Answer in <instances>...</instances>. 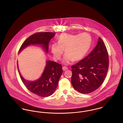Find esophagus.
I'll return each mask as SVG.
<instances>
[{
    "label": "esophagus",
    "mask_w": 123,
    "mask_h": 123,
    "mask_svg": "<svg viewBox=\"0 0 123 123\" xmlns=\"http://www.w3.org/2000/svg\"><path fill=\"white\" fill-rule=\"evenodd\" d=\"M68 68L67 67H66V66H63L62 67V70L63 71H65V70H68Z\"/></svg>",
    "instance_id": "obj_1"
}]
</instances>
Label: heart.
<instances>
[{"label":"heart","mask_w":123,"mask_h":123,"mask_svg":"<svg viewBox=\"0 0 123 123\" xmlns=\"http://www.w3.org/2000/svg\"><path fill=\"white\" fill-rule=\"evenodd\" d=\"M57 43L51 45V52L55 61L59 60L63 53H66L62 62L65 64L72 60L78 61L83 59L89 50L92 38L87 33L73 35L63 33L57 38Z\"/></svg>","instance_id":"1"}]
</instances>
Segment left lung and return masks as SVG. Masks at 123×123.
<instances>
[{
	"label": "left lung",
	"mask_w": 123,
	"mask_h": 123,
	"mask_svg": "<svg viewBox=\"0 0 123 123\" xmlns=\"http://www.w3.org/2000/svg\"><path fill=\"white\" fill-rule=\"evenodd\" d=\"M108 65V55L106 47L99 37L97 45L93 51L86 57L71 67L72 86L83 94L96 90L103 82Z\"/></svg>",
	"instance_id": "8db88e82"
}]
</instances>
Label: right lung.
I'll use <instances>...</instances> for the list:
<instances>
[{
    "label": "right lung",
    "mask_w": 123,
    "mask_h": 123,
    "mask_svg": "<svg viewBox=\"0 0 123 123\" xmlns=\"http://www.w3.org/2000/svg\"><path fill=\"white\" fill-rule=\"evenodd\" d=\"M55 33L41 32L29 36L21 45L19 52L31 45H40L46 53H48L49 43ZM46 65L41 77L35 81H29L24 79L18 69L21 79L30 91L40 97H45L52 95L56 89L59 79L62 73V65L56 62L47 61Z\"/></svg>",
    "instance_id": "1"
}]
</instances>
